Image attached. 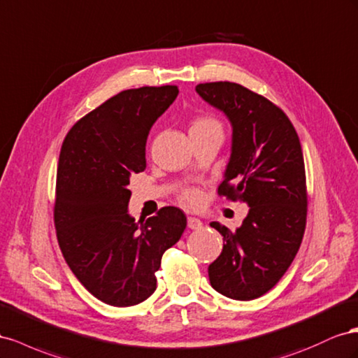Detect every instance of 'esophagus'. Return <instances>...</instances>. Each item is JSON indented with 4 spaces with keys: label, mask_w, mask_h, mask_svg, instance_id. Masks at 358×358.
Returning <instances> with one entry per match:
<instances>
[{
    "label": "esophagus",
    "mask_w": 358,
    "mask_h": 358,
    "mask_svg": "<svg viewBox=\"0 0 358 358\" xmlns=\"http://www.w3.org/2000/svg\"><path fill=\"white\" fill-rule=\"evenodd\" d=\"M187 227L190 229H201L202 228V222L198 217H189L187 219Z\"/></svg>",
    "instance_id": "esophagus-1"
}]
</instances>
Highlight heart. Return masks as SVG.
I'll return each instance as SVG.
<instances>
[{"instance_id": "b5f03b06", "label": "heart", "mask_w": 358, "mask_h": 358, "mask_svg": "<svg viewBox=\"0 0 358 358\" xmlns=\"http://www.w3.org/2000/svg\"><path fill=\"white\" fill-rule=\"evenodd\" d=\"M214 127L220 129V124L217 120H214L211 117H198L192 121L190 131L207 130V129H214ZM180 199L182 203H186V206H189V207H198V206H201L203 196H202V192L199 189L187 187L181 192Z\"/></svg>"}]
</instances>
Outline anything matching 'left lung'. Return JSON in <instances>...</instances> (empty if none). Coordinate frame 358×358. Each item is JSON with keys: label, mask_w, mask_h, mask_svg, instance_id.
I'll return each instance as SVG.
<instances>
[{"label": "left lung", "mask_w": 358, "mask_h": 358, "mask_svg": "<svg viewBox=\"0 0 358 358\" xmlns=\"http://www.w3.org/2000/svg\"><path fill=\"white\" fill-rule=\"evenodd\" d=\"M196 93L232 126L231 157L217 193L250 207L234 232L210 223L224 243L208 267L210 283L224 297L258 299L287 273L303 240L308 190L300 139L279 106L246 87L207 83L196 85Z\"/></svg>", "instance_id": "8db88e82"}]
</instances>
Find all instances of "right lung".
I'll list each match as a JSON object with an SVG mask.
<instances>
[{"instance_id":"obj_1","label":"right lung","mask_w":358,"mask_h":358,"mask_svg":"<svg viewBox=\"0 0 358 358\" xmlns=\"http://www.w3.org/2000/svg\"><path fill=\"white\" fill-rule=\"evenodd\" d=\"M177 96V85L121 91L80 118L61 147L54 206L59 249L78 280L117 308L156 291L163 253L187 224L177 207L141 223L127 213L130 176L145 169L150 130Z\"/></svg>"}]
</instances>
